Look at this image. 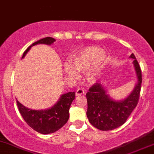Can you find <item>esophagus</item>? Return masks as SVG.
<instances>
[{"mask_svg":"<svg viewBox=\"0 0 154 154\" xmlns=\"http://www.w3.org/2000/svg\"><path fill=\"white\" fill-rule=\"evenodd\" d=\"M84 94H85V90L83 88H78L75 91L76 96H80V95Z\"/></svg>","mask_w":154,"mask_h":154,"instance_id":"esophagus-1","label":"esophagus"}]
</instances>
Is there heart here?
Instances as JSON below:
<instances>
[{
	"label": "heart",
	"instance_id": "1",
	"mask_svg": "<svg viewBox=\"0 0 154 154\" xmlns=\"http://www.w3.org/2000/svg\"><path fill=\"white\" fill-rule=\"evenodd\" d=\"M103 50L98 47H88L83 48L78 53L71 57L69 63L64 64V72L72 79L78 77V73L87 72V79L90 83H94L97 81L100 69L103 61Z\"/></svg>",
	"mask_w": 154,
	"mask_h": 154
}]
</instances>
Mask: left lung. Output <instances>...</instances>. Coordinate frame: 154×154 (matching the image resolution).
Listing matches in <instances>:
<instances>
[{
  "mask_svg": "<svg viewBox=\"0 0 154 154\" xmlns=\"http://www.w3.org/2000/svg\"><path fill=\"white\" fill-rule=\"evenodd\" d=\"M129 58L133 59L137 79L135 86L129 95L123 100H114L100 83L94 85L86 94L88 119L93 126L101 131L115 129L123 125L137 104L142 82L141 70L134 54Z\"/></svg>",
  "mask_w": 154,
  "mask_h": 154,
  "instance_id": "obj_1",
  "label": "left lung"
}]
</instances>
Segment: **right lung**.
Wrapping results in <instances>:
<instances>
[{
  "mask_svg": "<svg viewBox=\"0 0 154 154\" xmlns=\"http://www.w3.org/2000/svg\"><path fill=\"white\" fill-rule=\"evenodd\" d=\"M56 40L47 37L32 44L26 50L22 59L25 57L32 46L37 45H51ZM75 92L63 94L54 106L45 109H32L17 100L18 109L26 123L32 128L43 134H48L58 131L67 122L69 117L70 106L75 99Z\"/></svg>",
  "mask_w": 154,
  "mask_h": 154,
  "instance_id": "obj_1",
  "label": "right lung"
}]
</instances>
